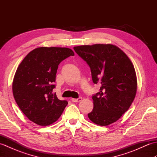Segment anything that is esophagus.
Listing matches in <instances>:
<instances>
[{
	"mask_svg": "<svg viewBox=\"0 0 157 157\" xmlns=\"http://www.w3.org/2000/svg\"><path fill=\"white\" fill-rule=\"evenodd\" d=\"M82 97H79L78 98H71V101L72 102H79L82 101Z\"/></svg>",
	"mask_w": 157,
	"mask_h": 157,
	"instance_id": "esophagus-1",
	"label": "esophagus"
}]
</instances>
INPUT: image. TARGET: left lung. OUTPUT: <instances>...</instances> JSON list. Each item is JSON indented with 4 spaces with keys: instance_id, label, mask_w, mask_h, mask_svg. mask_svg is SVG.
Segmentation results:
<instances>
[{
    "instance_id": "obj_1",
    "label": "left lung",
    "mask_w": 157,
    "mask_h": 157,
    "mask_svg": "<svg viewBox=\"0 0 157 157\" xmlns=\"http://www.w3.org/2000/svg\"><path fill=\"white\" fill-rule=\"evenodd\" d=\"M74 51L90 67L94 84L100 92L92 96L94 108L88 114L98 125L117 121L128 111L137 91V78L132 63L124 52L113 44L75 46Z\"/></svg>"
}]
</instances>
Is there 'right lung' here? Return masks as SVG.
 I'll use <instances>...</instances> for the list:
<instances>
[{
	"label": "right lung",
	"instance_id": "obj_1",
	"mask_svg": "<svg viewBox=\"0 0 157 157\" xmlns=\"http://www.w3.org/2000/svg\"><path fill=\"white\" fill-rule=\"evenodd\" d=\"M74 55L71 49L39 47L26 55L17 69L13 94L19 109L36 124H52L61 115L68 102L52 92L59 63Z\"/></svg>",
	"mask_w": 157,
	"mask_h": 157
}]
</instances>
